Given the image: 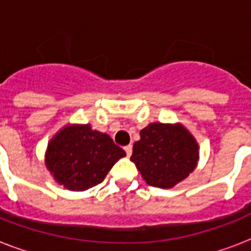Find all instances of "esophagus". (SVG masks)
<instances>
[{"label":"esophagus","mask_w":251,"mask_h":251,"mask_svg":"<svg viewBox=\"0 0 251 251\" xmlns=\"http://www.w3.org/2000/svg\"><path fill=\"white\" fill-rule=\"evenodd\" d=\"M125 152H126V155H127V156H130V155H131V152H133V147H131V146H126L125 147Z\"/></svg>","instance_id":"1"}]
</instances>
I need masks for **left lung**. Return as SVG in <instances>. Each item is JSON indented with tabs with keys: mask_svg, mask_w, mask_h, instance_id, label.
<instances>
[{
	"mask_svg": "<svg viewBox=\"0 0 251 251\" xmlns=\"http://www.w3.org/2000/svg\"><path fill=\"white\" fill-rule=\"evenodd\" d=\"M139 135L130 160L151 186L171 189L198 165V142L182 124L152 122Z\"/></svg>",
	"mask_w": 251,
	"mask_h": 251,
	"instance_id": "1",
	"label": "left lung"
}]
</instances>
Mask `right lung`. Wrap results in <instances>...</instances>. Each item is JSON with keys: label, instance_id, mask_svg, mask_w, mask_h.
<instances>
[{"label": "right lung", "instance_id": "add662e5", "mask_svg": "<svg viewBox=\"0 0 251 251\" xmlns=\"http://www.w3.org/2000/svg\"><path fill=\"white\" fill-rule=\"evenodd\" d=\"M126 152L105 133L90 124H68L49 141L45 167L58 185L70 191H84L105 178Z\"/></svg>", "mask_w": 251, "mask_h": 251}]
</instances>
